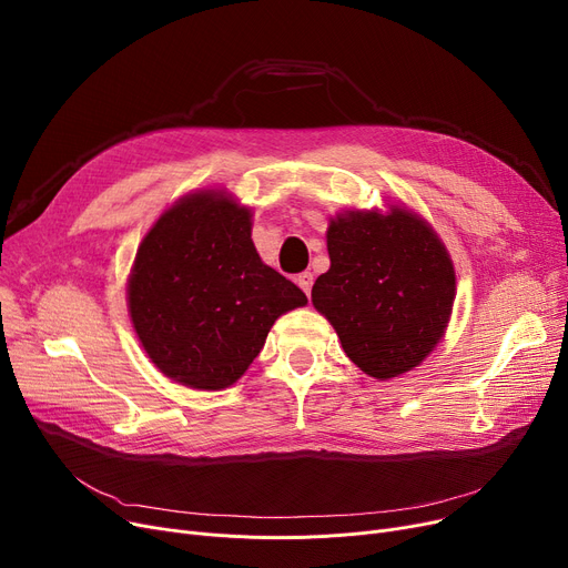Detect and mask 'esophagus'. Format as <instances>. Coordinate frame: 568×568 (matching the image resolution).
<instances>
[{
  "label": "esophagus",
  "instance_id": "1",
  "mask_svg": "<svg viewBox=\"0 0 568 568\" xmlns=\"http://www.w3.org/2000/svg\"><path fill=\"white\" fill-rule=\"evenodd\" d=\"M296 283H300V287H302L306 294H311V290H313V274H311V272L300 274V276H296Z\"/></svg>",
  "mask_w": 568,
  "mask_h": 568
}]
</instances>
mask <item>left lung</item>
I'll list each match as a JSON object with an SVG mask.
<instances>
[{
	"label": "left lung",
	"instance_id": "left-lung-1",
	"mask_svg": "<svg viewBox=\"0 0 568 568\" xmlns=\"http://www.w3.org/2000/svg\"><path fill=\"white\" fill-rule=\"evenodd\" d=\"M332 266L313 285V306L334 324L364 373L389 379L419 366L449 322L456 274L426 221L352 212L326 232Z\"/></svg>",
	"mask_w": 568,
	"mask_h": 568
}]
</instances>
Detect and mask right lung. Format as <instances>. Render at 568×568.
Returning <instances> with one entry per match:
<instances>
[{
	"instance_id": "obj_1",
	"label": "right lung",
	"mask_w": 568,
	"mask_h": 568,
	"mask_svg": "<svg viewBox=\"0 0 568 568\" xmlns=\"http://www.w3.org/2000/svg\"><path fill=\"white\" fill-rule=\"evenodd\" d=\"M306 302L260 260L248 209L219 193L168 209L142 239L129 281L131 320L149 359L204 392L242 377L272 324Z\"/></svg>"
}]
</instances>
